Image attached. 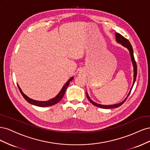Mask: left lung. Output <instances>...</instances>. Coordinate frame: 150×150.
<instances>
[{"instance_id":"left-lung-1","label":"left lung","mask_w":150,"mask_h":150,"mask_svg":"<svg viewBox=\"0 0 150 150\" xmlns=\"http://www.w3.org/2000/svg\"><path fill=\"white\" fill-rule=\"evenodd\" d=\"M115 35H116V41L117 42L119 43H121L122 46L126 47V48H128V49L129 50V53H130V56H131V61H132V62H133V67H134V81H133V86L132 87H131V89H130V91L128 95V96L126 97V98L125 99V100L119 103V104H112V105H102V104H98L96 103H95L94 101H93L91 99H90L89 96H88V94L86 93V96H87L88 100L93 105L96 106L97 107H99V108H104V109H111V108H118L120 107V106H121L122 104H123L126 100V99L128 98V97L129 96V94L131 93V90H132V88L133 87V85L134 84V82L136 81V79H137V62H136V61L134 59V54H133V47L132 46H131V44H130L129 40L126 39L125 38H124L123 36H122V35H121L119 33H116L115 34Z\"/></svg>"}]
</instances>
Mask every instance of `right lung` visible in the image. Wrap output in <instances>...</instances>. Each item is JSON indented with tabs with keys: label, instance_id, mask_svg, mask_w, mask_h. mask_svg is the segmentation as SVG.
Wrapping results in <instances>:
<instances>
[{
	"label": "right lung",
	"instance_id": "1",
	"mask_svg": "<svg viewBox=\"0 0 150 150\" xmlns=\"http://www.w3.org/2000/svg\"><path fill=\"white\" fill-rule=\"evenodd\" d=\"M72 79H73V77H72V78L65 84V85L63 86V88L61 89V91L59 92V93L55 98L50 99V100H49L47 101H35V100H34V99H32L29 98V97L27 96L26 95H25L23 93H22V91H21L19 85L17 84V86H18V88H19V89L20 91L21 94L22 95V96L24 97V98L28 103H29L30 104H33V105L39 106V107H47V106H52V105H54V104H56V103H57L58 102H59L61 100L62 98H63V96H64V93H65L66 91V89L68 87V86H69V84L70 83V81H71Z\"/></svg>",
	"mask_w": 150,
	"mask_h": 150
}]
</instances>
